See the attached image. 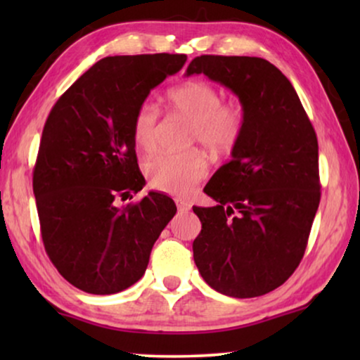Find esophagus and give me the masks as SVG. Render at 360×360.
Here are the masks:
<instances>
[{
  "label": "esophagus",
  "instance_id": "obj_1",
  "mask_svg": "<svg viewBox=\"0 0 360 360\" xmlns=\"http://www.w3.org/2000/svg\"><path fill=\"white\" fill-rule=\"evenodd\" d=\"M176 208H179V213L180 214H185V213H188V211L191 210V206L186 203V201L176 200Z\"/></svg>",
  "mask_w": 360,
  "mask_h": 360
}]
</instances>
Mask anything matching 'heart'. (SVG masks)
Listing matches in <instances>:
<instances>
[{"label": "heart", "instance_id": "1", "mask_svg": "<svg viewBox=\"0 0 360 360\" xmlns=\"http://www.w3.org/2000/svg\"><path fill=\"white\" fill-rule=\"evenodd\" d=\"M172 111L191 122V137L214 154L233 149L244 129V110L239 103H221L218 88L203 80H190L167 91ZM159 127V108L144 101L132 117V137L142 150H154ZM146 174L154 188L172 195H185L208 174L206 159L198 152L152 155Z\"/></svg>", "mask_w": 360, "mask_h": 360}]
</instances>
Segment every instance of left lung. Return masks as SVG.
I'll return each instance as SVG.
<instances>
[{
  "label": "left lung",
  "instance_id": "1",
  "mask_svg": "<svg viewBox=\"0 0 360 360\" xmlns=\"http://www.w3.org/2000/svg\"><path fill=\"white\" fill-rule=\"evenodd\" d=\"M200 73L239 98L244 129L205 186L216 206H193V259L216 292L260 297L287 282L307 249L321 198L316 132L292 83L265 58L200 56L185 75Z\"/></svg>",
  "mask_w": 360,
  "mask_h": 360
}]
</instances>
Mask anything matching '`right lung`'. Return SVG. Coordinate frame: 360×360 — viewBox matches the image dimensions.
Returning <instances> with one entry per match:
<instances>
[{
  "instance_id": "obj_1",
  "label": "right lung",
  "mask_w": 360,
  "mask_h": 360,
  "mask_svg": "<svg viewBox=\"0 0 360 360\" xmlns=\"http://www.w3.org/2000/svg\"><path fill=\"white\" fill-rule=\"evenodd\" d=\"M185 62L184 53L101 58L47 117L32 176L44 248L58 274L83 292L111 295L134 285L176 213L159 191L124 208L115 203L146 185L132 117Z\"/></svg>"
}]
</instances>
